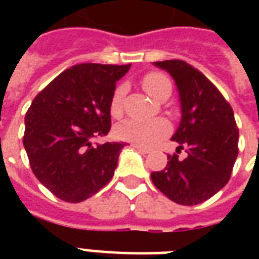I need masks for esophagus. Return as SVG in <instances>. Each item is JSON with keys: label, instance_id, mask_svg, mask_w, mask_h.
<instances>
[{"label": "esophagus", "instance_id": "esophagus-1", "mask_svg": "<svg viewBox=\"0 0 259 259\" xmlns=\"http://www.w3.org/2000/svg\"><path fill=\"white\" fill-rule=\"evenodd\" d=\"M130 147H133L135 150H137V151H140L141 154H148V152L151 151L150 148H146V147H143V146H139V144H132Z\"/></svg>", "mask_w": 259, "mask_h": 259}]
</instances>
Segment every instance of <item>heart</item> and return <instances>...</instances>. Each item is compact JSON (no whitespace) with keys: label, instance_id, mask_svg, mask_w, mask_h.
I'll list each match as a JSON object with an SVG mask.
<instances>
[{"label":"heart","instance_id":"obj_1","mask_svg":"<svg viewBox=\"0 0 259 259\" xmlns=\"http://www.w3.org/2000/svg\"><path fill=\"white\" fill-rule=\"evenodd\" d=\"M143 87L144 90L152 97L158 100L162 96L163 91L170 89V81L166 76H163L157 72L146 74L143 77ZM124 97V85H118L113 91L111 98V113L112 116L118 118L122 115V102ZM170 126L166 119H127L116 127V133L122 140L132 141L139 146H151L161 137L168 135Z\"/></svg>","mask_w":259,"mask_h":259}]
</instances>
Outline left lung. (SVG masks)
I'll return each instance as SVG.
<instances>
[{"label": "left lung", "instance_id": "8db88e82", "mask_svg": "<svg viewBox=\"0 0 259 259\" xmlns=\"http://www.w3.org/2000/svg\"><path fill=\"white\" fill-rule=\"evenodd\" d=\"M174 77L182 118L172 136L186 157L168 155L162 170L152 172L158 190L180 205L204 202L230 179L239 154V129L234 113L221 91L200 70L185 61L154 62Z\"/></svg>", "mask_w": 259, "mask_h": 259}]
</instances>
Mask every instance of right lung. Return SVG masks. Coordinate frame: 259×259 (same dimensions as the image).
Returning <instances> with one entry per match:
<instances>
[{
	"mask_svg": "<svg viewBox=\"0 0 259 259\" xmlns=\"http://www.w3.org/2000/svg\"><path fill=\"white\" fill-rule=\"evenodd\" d=\"M130 65L80 64L41 90L25 116L23 146L38 182L81 202L112 179L123 143H94L111 129V98Z\"/></svg>",
	"mask_w": 259,
	"mask_h": 259,
	"instance_id": "obj_1",
	"label": "right lung"
}]
</instances>
